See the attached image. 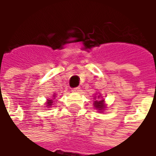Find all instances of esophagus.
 <instances>
[{
    "instance_id": "1",
    "label": "esophagus",
    "mask_w": 156,
    "mask_h": 156,
    "mask_svg": "<svg viewBox=\"0 0 156 156\" xmlns=\"http://www.w3.org/2000/svg\"><path fill=\"white\" fill-rule=\"evenodd\" d=\"M79 89H80V88H79V87H76V88H73V89H72V91L77 93V92H79Z\"/></svg>"
}]
</instances>
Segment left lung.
Instances as JSON below:
<instances>
[{
	"instance_id": "obj_1",
	"label": "left lung",
	"mask_w": 156,
	"mask_h": 156,
	"mask_svg": "<svg viewBox=\"0 0 156 156\" xmlns=\"http://www.w3.org/2000/svg\"><path fill=\"white\" fill-rule=\"evenodd\" d=\"M95 108H98V110H103L105 108V105H104V100H96L94 101Z\"/></svg>"
}]
</instances>
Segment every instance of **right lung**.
<instances>
[{
  "label": "right lung",
  "instance_id": "add662e5",
  "mask_svg": "<svg viewBox=\"0 0 156 156\" xmlns=\"http://www.w3.org/2000/svg\"><path fill=\"white\" fill-rule=\"evenodd\" d=\"M52 103H53V100H52V99H49V100H48V103H47V104H48V106H51Z\"/></svg>",
  "mask_w": 156,
  "mask_h": 156
}]
</instances>
